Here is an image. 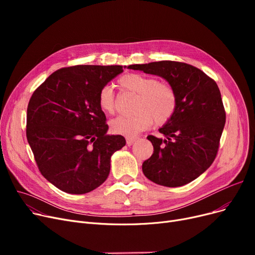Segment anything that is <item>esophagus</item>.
Listing matches in <instances>:
<instances>
[{
	"mask_svg": "<svg viewBox=\"0 0 255 255\" xmlns=\"http://www.w3.org/2000/svg\"><path fill=\"white\" fill-rule=\"evenodd\" d=\"M136 140V137H134V136H127L126 137V141H127V144H132L133 142H134Z\"/></svg>",
	"mask_w": 255,
	"mask_h": 255,
	"instance_id": "1",
	"label": "esophagus"
}]
</instances>
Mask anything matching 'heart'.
I'll return each mask as SVG.
<instances>
[{
	"label": "heart",
	"mask_w": 255,
	"mask_h": 255,
	"mask_svg": "<svg viewBox=\"0 0 255 255\" xmlns=\"http://www.w3.org/2000/svg\"><path fill=\"white\" fill-rule=\"evenodd\" d=\"M124 91L134 94L137 99L133 116H120L111 122L116 134L134 136L148 129L153 121L162 125L173 116L177 109V93L170 85L159 83L153 76L141 73H129L119 79ZM118 99L111 86H103L98 93V104L102 112L113 115L117 110Z\"/></svg>",
	"instance_id": "obj_1"
}]
</instances>
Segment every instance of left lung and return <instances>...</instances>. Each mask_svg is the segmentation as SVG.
I'll return each mask as SVG.
<instances>
[{
    "label": "left lung",
    "instance_id": "left-lung-1",
    "mask_svg": "<svg viewBox=\"0 0 255 255\" xmlns=\"http://www.w3.org/2000/svg\"><path fill=\"white\" fill-rule=\"evenodd\" d=\"M129 69L163 77L177 93V109L159 132L149 135L153 155L143 175L166 187L188 184L205 172L218 152L225 111L216 82L196 67L175 61L130 65Z\"/></svg>",
    "mask_w": 255,
    "mask_h": 255
}]
</instances>
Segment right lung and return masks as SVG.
Instances as JSON below:
<instances>
[{
    "mask_svg": "<svg viewBox=\"0 0 255 255\" xmlns=\"http://www.w3.org/2000/svg\"><path fill=\"white\" fill-rule=\"evenodd\" d=\"M122 72L120 65L67 67L33 93L26 138L40 172L60 190L85 194L96 189L110 175L112 155L126 144L122 135L107 134L98 104L100 89Z\"/></svg>",
    "mask_w": 255,
    "mask_h": 255,
    "instance_id": "add662e5",
    "label": "right lung"
}]
</instances>
